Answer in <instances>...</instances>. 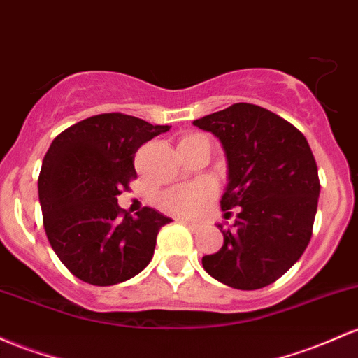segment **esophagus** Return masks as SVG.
<instances>
[{"label":"esophagus","instance_id":"1","mask_svg":"<svg viewBox=\"0 0 358 358\" xmlns=\"http://www.w3.org/2000/svg\"><path fill=\"white\" fill-rule=\"evenodd\" d=\"M180 222L183 224V226H187L188 229L192 231V233H197V231L200 229V224L197 222H192V221H187V219H180Z\"/></svg>","mask_w":358,"mask_h":358}]
</instances>
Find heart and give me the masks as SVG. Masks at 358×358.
Wrapping results in <instances>:
<instances>
[{
	"mask_svg": "<svg viewBox=\"0 0 358 358\" xmlns=\"http://www.w3.org/2000/svg\"><path fill=\"white\" fill-rule=\"evenodd\" d=\"M206 139L200 134H188L180 139V146H185L188 143L194 141ZM215 185L210 180H200L197 183H190V185H178L164 190L159 195L158 202L159 207L168 214L176 215V217H185L194 219L199 217L209 202L215 197Z\"/></svg>",
	"mask_w": 358,
	"mask_h": 358,
	"instance_id": "b5f03b06",
	"label": "heart"
}]
</instances>
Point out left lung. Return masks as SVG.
<instances>
[{
    "mask_svg": "<svg viewBox=\"0 0 358 358\" xmlns=\"http://www.w3.org/2000/svg\"><path fill=\"white\" fill-rule=\"evenodd\" d=\"M219 137L229 163V185L221 209L231 229L224 245L202 265L233 289L273 284L308 248L320 197V178L308 139L277 113L253 103H234L194 120Z\"/></svg>",
    "mask_w": 358,
    "mask_h": 358,
    "instance_id": "obj_1",
    "label": "left lung"
}]
</instances>
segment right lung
I'll return each instance as SVG.
<instances>
[{"mask_svg": "<svg viewBox=\"0 0 358 358\" xmlns=\"http://www.w3.org/2000/svg\"><path fill=\"white\" fill-rule=\"evenodd\" d=\"M170 125L120 112L88 117L50 144L38 175L44 229L62 265L92 285H115L143 272L171 221L151 207L132 217L117 197L137 178V149Z\"/></svg>", "mask_w": 358, "mask_h": 358, "instance_id": "add662e5", "label": "right lung"}]
</instances>
